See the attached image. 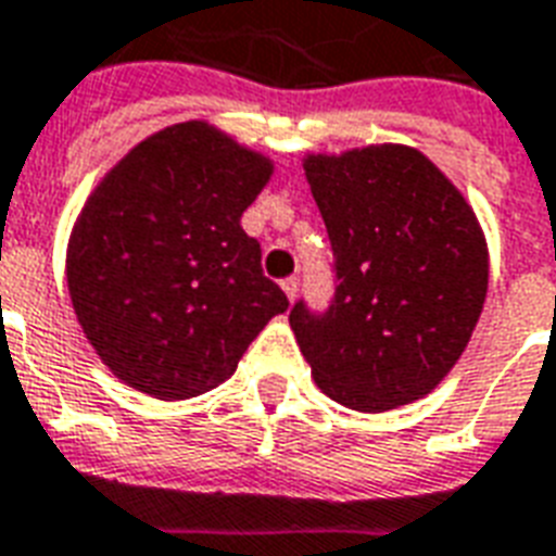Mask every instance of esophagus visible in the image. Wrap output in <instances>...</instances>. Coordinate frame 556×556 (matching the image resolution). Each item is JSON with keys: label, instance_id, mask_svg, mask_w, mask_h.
Listing matches in <instances>:
<instances>
[{"label": "esophagus", "instance_id": "34e87169", "mask_svg": "<svg viewBox=\"0 0 556 556\" xmlns=\"http://www.w3.org/2000/svg\"><path fill=\"white\" fill-rule=\"evenodd\" d=\"M282 291L288 294V300H296V291H300V279H296V277L282 279Z\"/></svg>", "mask_w": 556, "mask_h": 556}]
</instances>
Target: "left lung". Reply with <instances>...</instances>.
<instances>
[{"instance_id":"1","label":"left lung","mask_w":556,"mask_h":556,"mask_svg":"<svg viewBox=\"0 0 556 556\" xmlns=\"http://www.w3.org/2000/svg\"><path fill=\"white\" fill-rule=\"evenodd\" d=\"M332 244V300L300 296L291 329L320 391L391 410L438 388L469 344L486 296L476 215L438 165L405 146L308 156Z\"/></svg>"}]
</instances>
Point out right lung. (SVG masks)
Segmentation results:
<instances>
[{
  "mask_svg": "<svg viewBox=\"0 0 556 556\" xmlns=\"http://www.w3.org/2000/svg\"><path fill=\"white\" fill-rule=\"evenodd\" d=\"M270 163L201 125L165 127L110 172L70 241V294L101 362L156 400H189L236 370L286 312L241 212Z\"/></svg>",
  "mask_w": 556,
  "mask_h": 556,
  "instance_id": "obj_1",
  "label": "right lung"
}]
</instances>
